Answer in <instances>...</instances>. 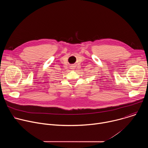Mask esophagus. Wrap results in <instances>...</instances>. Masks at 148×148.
<instances>
[{"mask_svg":"<svg viewBox=\"0 0 148 148\" xmlns=\"http://www.w3.org/2000/svg\"><path fill=\"white\" fill-rule=\"evenodd\" d=\"M70 67H71V69H72V70H75V68H76V66H75V64H71V66H70Z\"/></svg>","mask_w":148,"mask_h":148,"instance_id":"1","label":"esophagus"}]
</instances>
